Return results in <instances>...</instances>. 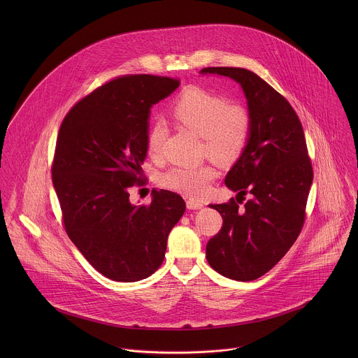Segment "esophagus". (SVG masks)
I'll return each mask as SVG.
<instances>
[{
    "instance_id": "34e87169",
    "label": "esophagus",
    "mask_w": 358,
    "mask_h": 358,
    "mask_svg": "<svg viewBox=\"0 0 358 358\" xmlns=\"http://www.w3.org/2000/svg\"><path fill=\"white\" fill-rule=\"evenodd\" d=\"M187 208L189 209H201L204 204L203 203H200V201H196V200H187Z\"/></svg>"
}]
</instances>
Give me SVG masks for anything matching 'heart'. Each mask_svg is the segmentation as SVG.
Returning a JSON list of instances; mask_svg holds the SVG:
<instances>
[{"label": "heart", "instance_id": "obj_1", "mask_svg": "<svg viewBox=\"0 0 358 358\" xmlns=\"http://www.w3.org/2000/svg\"><path fill=\"white\" fill-rule=\"evenodd\" d=\"M172 115L201 136L203 152L222 164L238 159L251 138L252 118L245 106L229 103L224 96L199 87L186 88L178 96L172 104ZM166 135V124L162 120L154 121L148 136V150L153 158L162 155ZM216 176V168L206 162L199 166H173L161 175L159 183L187 197L201 199L209 193Z\"/></svg>", "mask_w": 358, "mask_h": 358}]
</instances>
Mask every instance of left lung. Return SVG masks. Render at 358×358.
Wrapping results in <instances>:
<instances>
[{
  "mask_svg": "<svg viewBox=\"0 0 358 358\" xmlns=\"http://www.w3.org/2000/svg\"><path fill=\"white\" fill-rule=\"evenodd\" d=\"M201 73L237 81L252 118L250 142L224 179L238 196L252 197L243 208L234 199L209 205L223 224L206 244V260L227 278L252 281L282 259L303 227L313 182L306 139L292 106L254 71L205 67Z\"/></svg>",
  "mask_w": 358,
  "mask_h": 358,
  "instance_id": "1",
  "label": "left lung"
}]
</instances>
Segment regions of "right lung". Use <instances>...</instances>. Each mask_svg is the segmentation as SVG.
<instances>
[{
    "mask_svg": "<svg viewBox=\"0 0 358 358\" xmlns=\"http://www.w3.org/2000/svg\"><path fill=\"white\" fill-rule=\"evenodd\" d=\"M179 84L152 74L121 76L80 99L62 121L51 171L64 230L110 280L152 275L185 213L173 192L153 190L146 205L131 204L128 193L143 180L150 107Z\"/></svg>",
    "mask_w": 358,
    "mask_h": 358,
    "instance_id": "add662e5",
    "label": "right lung"
}]
</instances>
